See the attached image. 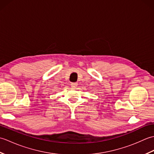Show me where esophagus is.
Segmentation results:
<instances>
[{"label": "esophagus", "mask_w": 154, "mask_h": 154, "mask_svg": "<svg viewBox=\"0 0 154 154\" xmlns=\"http://www.w3.org/2000/svg\"><path fill=\"white\" fill-rule=\"evenodd\" d=\"M71 86L72 89H75L76 87L77 86V83H71Z\"/></svg>", "instance_id": "obj_1"}]
</instances>
